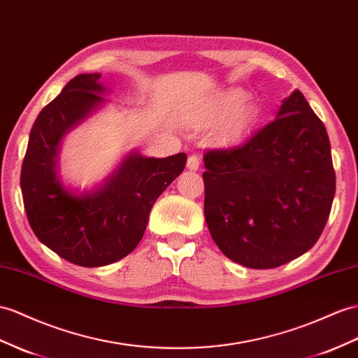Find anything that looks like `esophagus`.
<instances>
[{"label": "esophagus", "mask_w": 358, "mask_h": 358, "mask_svg": "<svg viewBox=\"0 0 358 358\" xmlns=\"http://www.w3.org/2000/svg\"><path fill=\"white\" fill-rule=\"evenodd\" d=\"M198 168H199V157L198 155H190L187 159V169L198 171Z\"/></svg>", "instance_id": "obj_1"}]
</instances>
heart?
Segmentation results:
<instances>
[{"label": "heart", "instance_id": "1", "mask_svg": "<svg viewBox=\"0 0 358 358\" xmlns=\"http://www.w3.org/2000/svg\"><path fill=\"white\" fill-rule=\"evenodd\" d=\"M248 98H250V95L242 89L227 90L215 101L212 106L206 110L203 115L198 117V121L203 124H210V122L219 121V119H222L225 116H230L236 112H239L236 115L230 130L233 133L242 131V130H245V128L252 125L255 117H257V112H255V108L252 106H246L243 109L241 108L246 104Z\"/></svg>", "mask_w": 358, "mask_h": 358}]
</instances>
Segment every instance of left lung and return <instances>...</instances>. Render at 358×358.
<instances>
[{"instance_id":"1","label":"left lung","mask_w":358,"mask_h":358,"mask_svg":"<svg viewBox=\"0 0 358 358\" xmlns=\"http://www.w3.org/2000/svg\"><path fill=\"white\" fill-rule=\"evenodd\" d=\"M204 215L228 259L271 269L307 252L336 194L324 122L299 90L243 143L204 154Z\"/></svg>"}]
</instances>
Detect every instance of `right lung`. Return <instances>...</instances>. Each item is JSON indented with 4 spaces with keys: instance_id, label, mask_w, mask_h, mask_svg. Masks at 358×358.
Returning a JSON list of instances; mask_svg holds the SVG:
<instances>
[{
    "instance_id": "obj_1",
    "label": "right lung",
    "mask_w": 358,
    "mask_h": 358,
    "mask_svg": "<svg viewBox=\"0 0 358 358\" xmlns=\"http://www.w3.org/2000/svg\"><path fill=\"white\" fill-rule=\"evenodd\" d=\"M101 74H80L42 108L21 169L27 217L36 237L71 263L98 268L130 254L142 241L151 208L185 169L187 155L131 152L98 189L74 194L57 176L63 136L106 103Z\"/></svg>"
}]
</instances>
